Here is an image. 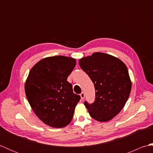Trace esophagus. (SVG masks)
<instances>
[{"label":"esophagus","instance_id":"34e87169","mask_svg":"<svg viewBox=\"0 0 153 153\" xmlns=\"http://www.w3.org/2000/svg\"><path fill=\"white\" fill-rule=\"evenodd\" d=\"M80 97H81V99H82V100L84 99V98H85V94H84V93H82L80 94Z\"/></svg>","mask_w":153,"mask_h":153}]
</instances>
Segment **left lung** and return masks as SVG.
Returning a JSON list of instances; mask_svg holds the SVG:
<instances>
[{
    "label": "left lung",
    "instance_id": "left-lung-1",
    "mask_svg": "<svg viewBox=\"0 0 153 153\" xmlns=\"http://www.w3.org/2000/svg\"><path fill=\"white\" fill-rule=\"evenodd\" d=\"M81 68L94 83L95 100L84 102L90 116L99 122H107L121 111L128 100L131 83L126 64L108 54L94 53L79 60Z\"/></svg>",
    "mask_w": 153,
    "mask_h": 153
}]
</instances>
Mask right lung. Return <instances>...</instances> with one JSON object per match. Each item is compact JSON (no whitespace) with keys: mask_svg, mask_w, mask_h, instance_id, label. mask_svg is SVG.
Returning <instances> with one entry per match:
<instances>
[{"mask_svg":"<svg viewBox=\"0 0 153 153\" xmlns=\"http://www.w3.org/2000/svg\"><path fill=\"white\" fill-rule=\"evenodd\" d=\"M76 64V59L70 57L45 58L31 68L25 82V95L32 110L53 128L69 124L80 100L67 81Z\"/></svg>","mask_w":153,"mask_h":153,"instance_id":"obj_1","label":"right lung"}]
</instances>
